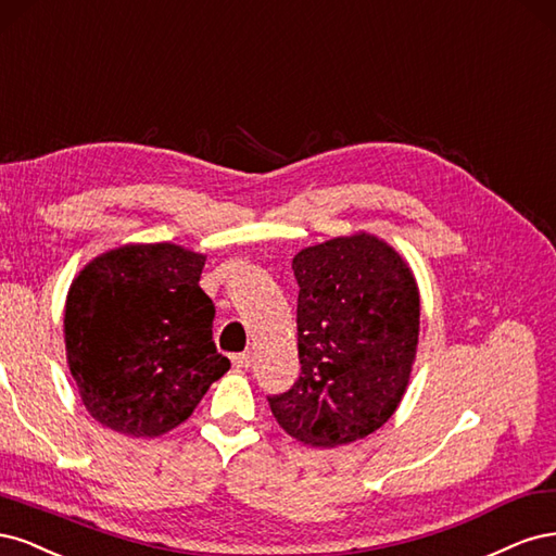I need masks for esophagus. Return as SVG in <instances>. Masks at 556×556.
Returning <instances> with one entry per match:
<instances>
[{"label":"esophagus","mask_w":556,"mask_h":556,"mask_svg":"<svg viewBox=\"0 0 556 556\" xmlns=\"http://www.w3.org/2000/svg\"><path fill=\"white\" fill-rule=\"evenodd\" d=\"M230 361H232V367L249 369L252 367V353H236V355H230Z\"/></svg>","instance_id":"obj_1"}]
</instances>
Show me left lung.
<instances>
[{"label":"left lung","instance_id":"8db88e82","mask_svg":"<svg viewBox=\"0 0 556 556\" xmlns=\"http://www.w3.org/2000/svg\"><path fill=\"white\" fill-rule=\"evenodd\" d=\"M293 275L300 376L267 402L302 443L365 439L395 414L408 383L420 330L416 279L367 232L302 249Z\"/></svg>","mask_w":556,"mask_h":556}]
</instances>
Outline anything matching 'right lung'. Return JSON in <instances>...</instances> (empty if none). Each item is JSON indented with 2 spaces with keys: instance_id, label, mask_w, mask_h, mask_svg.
I'll use <instances>...</instances> for the list:
<instances>
[{
  "instance_id": "right-lung-1",
  "label": "right lung",
  "mask_w": 556,
  "mask_h": 556,
  "mask_svg": "<svg viewBox=\"0 0 556 556\" xmlns=\"http://www.w3.org/2000/svg\"><path fill=\"white\" fill-rule=\"evenodd\" d=\"M205 256L177 244H127L71 283L64 339L89 416L131 437L185 422L230 361L214 346Z\"/></svg>"
}]
</instances>
